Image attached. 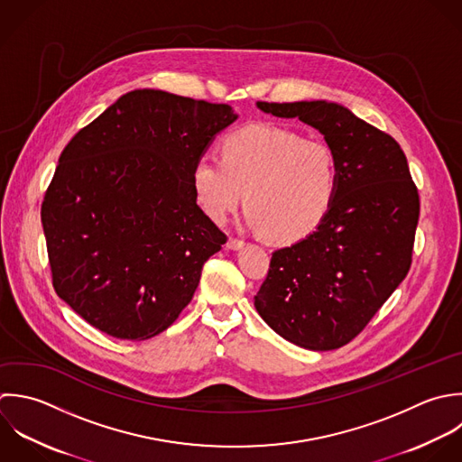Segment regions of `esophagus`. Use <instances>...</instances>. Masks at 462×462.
<instances>
[{"label":"esophagus","mask_w":462,"mask_h":462,"mask_svg":"<svg viewBox=\"0 0 462 462\" xmlns=\"http://www.w3.org/2000/svg\"><path fill=\"white\" fill-rule=\"evenodd\" d=\"M243 246H245V241L243 239H236V237L228 239V243H226L228 250H241Z\"/></svg>","instance_id":"1"}]
</instances>
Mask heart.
I'll return each mask as SVG.
<instances>
[{
	"label": "heart",
	"mask_w": 462,
	"mask_h": 462,
	"mask_svg": "<svg viewBox=\"0 0 462 462\" xmlns=\"http://www.w3.org/2000/svg\"><path fill=\"white\" fill-rule=\"evenodd\" d=\"M338 163L320 140L277 124H250L221 142V160L201 154L192 189L205 214L223 223L243 201L250 225L275 243H295L328 217L338 194Z\"/></svg>",
	"instance_id": "heart-1"
}]
</instances>
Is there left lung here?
I'll use <instances>...</instances> for the list:
<instances>
[{"label": "left lung", "instance_id": "obj_1", "mask_svg": "<svg viewBox=\"0 0 462 462\" xmlns=\"http://www.w3.org/2000/svg\"><path fill=\"white\" fill-rule=\"evenodd\" d=\"M319 129L338 163V194L322 225L272 254L255 310L284 340L311 351L349 344L407 277L420 194L387 133L328 100L257 102Z\"/></svg>", "mask_w": 462, "mask_h": 462}]
</instances>
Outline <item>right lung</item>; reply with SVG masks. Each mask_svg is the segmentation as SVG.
<instances>
[{"mask_svg":"<svg viewBox=\"0 0 462 462\" xmlns=\"http://www.w3.org/2000/svg\"><path fill=\"white\" fill-rule=\"evenodd\" d=\"M237 120L228 104L122 95L64 147L41 207L55 293L120 338L165 331L226 236L196 203L192 165Z\"/></svg>","mask_w":462,"mask_h":462,"instance_id":"obj_1","label":"right lung"}]
</instances>
